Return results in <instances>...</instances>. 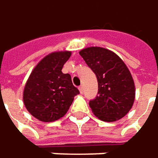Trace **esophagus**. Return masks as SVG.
I'll return each instance as SVG.
<instances>
[{"label": "esophagus", "instance_id": "1", "mask_svg": "<svg viewBox=\"0 0 158 158\" xmlns=\"http://www.w3.org/2000/svg\"><path fill=\"white\" fill-rule=\"evenodd\" d=\"M79 92H80V94H83V90H84V87H83V85H80L79 87Z\"/></svg>", "mask_w": 158, "mask_h": 158}]
</instances>
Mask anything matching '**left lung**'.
<instances>
[{"mask_svg": "<svg viewBox=\"0 0 158 158\" xmlns=\"http://www.w3.org/2000/svg\"><path fill=\"white\" fill-rule=\"evenodd\" d=\"M98 80V95L89 101L93 113L101 121L115 122L125 116L135 101V84L123 60L109 50L88 47L79 52Z\"/></svg>", "mask_w": 158, "mask_h": 158, "instance_id": "left-lung-1", "label": "left lung"}]
</instances>
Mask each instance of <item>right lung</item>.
Returning a JSON list of instances; mask_svg holds the SVG:
<instances>
[{
  "instance_id": "1",
  "label": "right lung",
  "mask_w": 158,
  "mask_h": 158,
  "mask_svg": "<svg viewBox=\"0 0 158 158\" xmlns=\"http://www.w3.org/2000/svg\"><path fill=\"white\" fill-rule=\"evenodd\" d=\"M70 52H53L37 64L25 85L23 102L30 114L49 123L63 117L73 101L79 89L69 73L62 68L71 57Z\"/></svg>"
}]
</instances>
